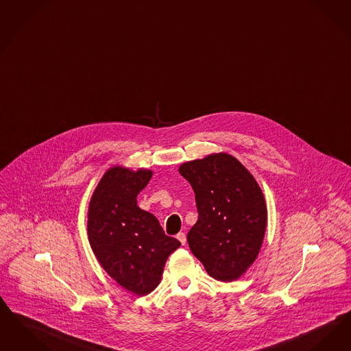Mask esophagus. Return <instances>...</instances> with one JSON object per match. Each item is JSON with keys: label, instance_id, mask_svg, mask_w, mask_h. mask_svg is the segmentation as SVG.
Returning <instances> with one entry per match:
<instances>
[{"label": "esophagus", "instance_id": "esophagus-1", "mask_svg": "<svg viewBox=\"0 0 351 351\" xmlns=\"http://www.w3.org/2000/svg\"><path fill=\"white\" fill-rule=\"evenodd\" d=\"M176 238H178V240L182 243V245L186 243V237H185V234H184V232H179V234L176 235Z\"/></svg>", "mask_w": 351, "mask_h": 351}]
</instances>
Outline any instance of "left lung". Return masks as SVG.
Returning a JSON list of instances; mask_svg holds the SVG:
<instances>
[{
    "mask_svg": "<svg viewBox=\"0 0 351 351\" xmlns=\"http://www.w3.org/2000/svg\"><path fill=\"white\" fill-rule=\"evenodd\" d=\"M192 185L198 221L189 248L213 278L238 280L256 260L267 230V205L252 173L232 155L219 153L182 163Z\"/></svg>",
    "mask_w": 351,
    "mask_h": 351,
    "instance_id": "8db88e82",
    "label": "left lung"
}]
</instances>
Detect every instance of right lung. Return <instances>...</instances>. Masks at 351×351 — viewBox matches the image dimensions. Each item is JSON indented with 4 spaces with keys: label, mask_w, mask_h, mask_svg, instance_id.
I'll list each match as a JSON object with an SVG mask.
<instances>
[{
    "label": "right lung",
    "mask_w": 351,
    "mask_h": 351,
    "mask_svg": "<svg viewBox=\"0 0 351 351\" xmlns=\"http://www.w3.org/2000/svg\"><path fill=\"white\" fill-rule=\"evenodd\" d=\"M152 176L150 169L114 166L103 175L88 205L93 252L113 280L140 296L159 285L169 254L180 247L152 213L137 206V196Z\"/></svg>",
    "instance_id": "right-lung-1"
}]
</instances>
